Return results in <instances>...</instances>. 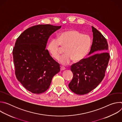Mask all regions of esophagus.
Here are the masks:
<instances>
[{"instance_id":"1","label":"esophagus","mask_w":122,"mask_h":122,"mask_svg":"<svg viewBox=\"0 0 122 122\" xmlns=\"http://www.w3.org/2000/svg\"><path fill=\"white\" fill-rule=\"evenodd\" d=\"M65 69H66V68L65 67L61 66V67H60V70L61 71H64V70H65Z\"/></svg>"}]
</instances>
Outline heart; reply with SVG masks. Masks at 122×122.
<instances>
[{
    "label": "heart",
    "instance_id": "obj_1",
    "mask_svg": "<svg viewBox=\"0 0 122 122\" xmlns=\"http://www.w3.org/2000/svg\"><path fill=\"white\" fill-rule=\"evenodd\" d=\"M91 44V41L89 36L81 34L76 30L70 29L59 34L56 39L51 40L47 49L51 56L57 59L60 55V45L65 48V54L59 58L58 62L66 65L72 60L74 62L82 60L87 55Z\"/></svg>",
    "mask_w": 122,
    "mask_h": 122
}]
</instances>
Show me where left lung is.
<instances>
[{
    "label": "left lung",
    "instance_id": "left-lung-1",
    "mask_svg": "<svg viewBox=\"0 0 122 122\" xmlns=\"http://www.w3.org/2000/svg\"><path fill=\"white\" fill-rule=\"evenodd\" d=\"M93 42L87 58L73 64L71 68L72 80L68 87L78 95L88 94L96 88L105 76L110 59L106 39L92 26Z\"/></svg>",
    "mask_w": 122,
    "mask_h": 122
}]
</instances>
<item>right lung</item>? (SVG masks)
Returning <instances> with one entry per match:
<instances>
[{
    "mask_svg": "<svg viewBox=\"0 0 122 122\" xmlns=\"http://www.w3.org/2000/svg\"><path fill=\"white\" fill-rule=\"evenodd\" d=\"M61 26L39 25L27 28L17 39L12 55L16 77L24 87L41 94L60 71L59 64L45 49L49 37Z\"/></svg>",
    "mask_w": 122,
    "mask_h": 122,
    "instance_id": "obj_1",
    "label": "right lung"
}]
</instances>
